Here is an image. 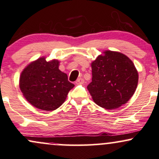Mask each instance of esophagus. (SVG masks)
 I'll list each match as a JSON object with an SVG mask.
<instances>
[{
  "label": "esophagus",
  "mask_w": 159,
  "mask_h": 159,
  "mask_svg": "<svg viewBox=\"0 0 159 159\" xmlns=\"http://www.w3.org/2000/svg\"><path fill=\"white\" fill-rule=\"evenodd\" d=\"M84 80L83 78H78L77 80H76L75 84H81L84 83Z\"/></svg>",
  "instance_id": "obj_1"
}]
</instances>
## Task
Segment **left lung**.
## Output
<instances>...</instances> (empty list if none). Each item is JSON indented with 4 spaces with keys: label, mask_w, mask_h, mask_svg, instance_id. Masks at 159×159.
<instances>
[{
    "label": "left lung",
    "mask_w": 159,
    "mask_h": 159,
    "mask_svg": "<svg viewBox=\"0 0 159 159\" xmlns=\"http://www.w3.org/2000/svg\"><path fill=\"white\" fill-rule=\"evenodd\" d=\"M92 63V82L87 89L96 104L112 110L134 94L139 75L133 61L122 53L106 51Z\"/></svg>",
    "instance_id": "left-lung-1"
}]
</instances>
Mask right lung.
I'll return each mask as SVG.
<instances>
[{
	"mask_svg": "<svg viewBox=\"0 0 159 159\" xmlns=\"http://www.w3.org/2000/svg\"><path fill=\"white\" fill-rule=\"evenodd\" d=\"M59 61L47 62L38 58L29 64L20 77V88L29 102L36 108L52 111L66 100L74 84L68 81L67 75L58 69Z\"/></svg>",
	"mask_w": 159,
	"mask_h": 159,
	"instance_id": "1",
	"label": "right lung"
}]
</instances>
